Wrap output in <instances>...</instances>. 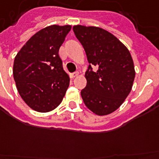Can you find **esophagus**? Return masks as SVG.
I'll list each match as a JSON object with an SVG mask.
<instances>
[{"mask_svg":"<svg viewBox=\"0 0 159 159\" xmlns=\"http://www.w3.org/2000/svg\"><path fill=\"white\" fill-rule=\"evenodd\" d=\"M78 75H79V72H78V71H76V72H73V73L70 74V76L71 78H74V77H76V76H77Z\"/></svg>","mask_w":159,"mask_h":159,"instance_id":"esophagus-1","label":"esophagus"}]
</instances>
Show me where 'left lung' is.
Listing matches in <instances>:
<instances>
[{"mask_svg":"<svg viewBox=\"0 0 159 159\" xmlns=\"http://www.w3.org/2000/svg\"><path fill=\"white\" fill-rule=\"evenodd\" d=\"M73 32L89 62L87 85L81 91L83 102L98 116L109 115L121 105L131 90L133 60L127 48L104 29L76 25ZM92 66L97 70L93 71Z\"/></svg>","mask_w":159,"mask_h":159,"instance_id":"left-lung-1","label":"left lung"}]
</instances>
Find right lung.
<instances>
[{
	"instance_id": "obj_1",
	"label": "right lung",
	"mask_w": 159,
	"mask_h": 159,
	"mask_svg": "<svg viewBox=\"0 0 159 159\" xmlns=\"http://www.w3.org/2000/svg\"><path fill=\"white\" fill-rule=\"evenodd\" d=\"M71 26L52 25L32 36L15 57L13 77L24 102L38 112H49L61 103L70 83L59 49Z\"/></svg>"
}]
</instances>
